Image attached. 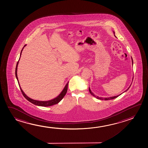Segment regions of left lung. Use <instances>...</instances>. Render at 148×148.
<instances>
[{
    "label": "left lung",
    "instance_id": "8db88e82",
    "mask_svg": "<svg viewBox=\"0 0 148 148\" xmlns=\"http://www.w3.org/2000/svg\"><path fill=\"white\" fill-rule=\"evenodd\" d=\"M114 36H115V34H114ZM132 58V66H133V60H132V58ZM133 79H133H132V80ZM131 84H130V86L126 90H125V91L124 92H126V91H127V90H128L129 88H130V87L131 86ZM89 92H90V94H91V95H92V96H93L94 97H95V98H96L97 99H100V100H112V99H114L116 98H117L119 96H120L122 94H121L119 95H118V96H115L114 97H107V98H103V97H99L98 96H96L95 95H94V94L93 93V92L91 91V90H90V88H89Z\"/></svg>",
    "mask_w": 148,
    "mask_h": 148
}]
</instances>
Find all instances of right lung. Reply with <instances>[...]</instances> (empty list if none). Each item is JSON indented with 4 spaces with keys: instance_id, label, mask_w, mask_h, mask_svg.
Here are the masks:
<instances>
[{
    "instance_id": "1",
    "label": "right lung",
    "mask_w": 148,
    "mask_h": 148,
    "mask_svg": "<svg viewBox=\"0 0 148 148\" xmlns=\"http://www.w3.org/2000/svg\"><path fill=\"white\" fill-rule=\"evenodd\" d=\"M25 46L26 45L24 46L23 48L22 49L21 51V53H20V56H21V55L22 51V50L23 49L24 47H25ZM19 60H18L17 64V65H16V67L15 75H16V78H17V79L18 82V84H19L20 88L21 91L22 93V94L23 95L24 97L28 101H29L30 102L32 103V104H34V105H37V106H44V107L50 106L55 105V104H56L59 103V102L62 100V98L64 97L66 94L67 90H68V86L69 82L66 84V85L64 86V89L62 90V92H60V94L58 96H57V97H56L55 98L53 99H52V100H48V101H42L36 100H34V99L30 98L28 97L27 96H26L23 90H22L21 86H20L19 83V80H18V78L17 76V67Z\"/></svg>"
}]
</instances>
